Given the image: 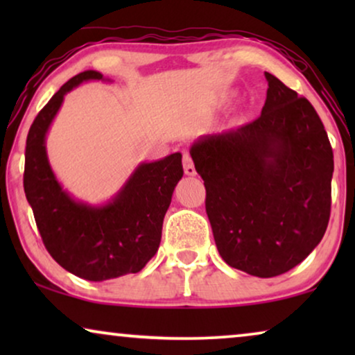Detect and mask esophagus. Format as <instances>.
<instances>
[{"mask_svg":"<svg viewBox=\"0 0 355 355\" xmlns=\"http://www.w3.org/2000/svg\"><path fill=\"white\" fill-rule=\"evenodd\" d=\"M182 163H184V173H186L187 176H196L197 171H196V166H193V162H192L191 155L184 153Z\"/></svg>","mask_w":355,"mask_h":355,"instance_id":"esophagus-1","label":"esophagus"}]
</instances>
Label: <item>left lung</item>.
<instances>
[{"label":"left lung","instance_id":"1","mask_svg":"<svg viewBox=\"0 0 355 355\" xmlns=\"http://www.w3.org/2000/svg\"><path fill=\"white\" fill-rule=\"evenodd\" d=\"M261 114L200 135L191 157L221 259L259 278L283 275L320 244L331 208L333 150L322 119L273 74Z\"/></svg>","mask_w":355,"mask_h":355}]
</instances>
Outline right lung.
Masks as SVG:
<instances>
[{
  "instance_id": "right-lung-1",
  "label": "right lung",
  "mask_w": 355,
  "mask_h": 355,
  "mask_svg": "<svg viewBox=\"0 0 355 355\" xmlns=\"http://www.w3.org/2000/svg\"><path fill=\"white\" fill-rule=\"evenodd\" d=\"M105 80L84 71L66 82L31 125L26 147L24 191L50 255L69 273L106 281L139 273L157 254L163 218L181 181L182 155L140 163L124 186L100 205L77 200L64 191L46 153V134L64 96L84 82Z\"/></svg>"
}]
</instances>
